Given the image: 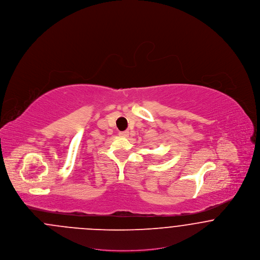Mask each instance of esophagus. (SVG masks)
Segmentation results:
<instances>
[{
    "label": "esophagus",
    "instance_id": "34e87169",
    "mask_svg": "<svg viewBox=\"0 0 260 260\" xmlns=\"http://www.w3.org/2000/svg\"><path fill=\"white\" fill-rule=\"evenodd\" d=\"M119 135L121 136L126 137V136H128V132H121V133H119Z\"/></svg>",
    "mask_w": 260,
    "mask_h": 260
}]
</instances>
